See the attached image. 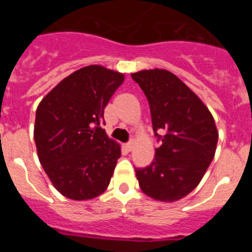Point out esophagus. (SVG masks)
<instances>
[{"instance_id": "34e87169", "label": "esophagus", "mask_w": 252, "mask_h": 252, "mask_svg": "<svg viewBox=\"0 0 252 252\" xmlns=\"http://www.w3.org/2000/svg\"><path fill=\"white\" fill-rule=\"evenodd\" d=\"M133 145H135V142L130 141V142H127V144H125V149H126L127 151H131L133 149Z\"/></svg>"}]
</instances>
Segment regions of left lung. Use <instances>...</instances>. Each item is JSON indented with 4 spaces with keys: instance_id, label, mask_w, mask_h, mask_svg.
<instances>
[{
    "instance_id": "left-lung-1",
    "label": "left lung",
    "mask_w": 252,
    "mask_h": 252,
    "mask_svg": "<svg viewBox=\"0 0 252 252\" xmlns=\"http://www.w3.org/2000/svg\"><path fill=\"white\" fill-rule=\"evenodd\" d=\"M149 101L160 148L146 168H135L139 186L157 201L174 202L199 184L217 146L213 116L177 75L165 69L131 74Z\"/></svg>"
}]
</instances>
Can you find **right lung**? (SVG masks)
<instances>
[{
	"label": "right lung",
	"instance_id": "right-lung-1",
	"mask_svg": "<svg viewBox=\"0 0 252 252\" xmlns=\"http://www.w3.org/2000/svg\"><path fill=\"white\" fill-rule=\"evenodd\" d=\"M124 79L104 66H84L64 78L37 106V157L53 186L69 199H92L110 184L121 149L101 124L104 107Z\"/></svg>",
	"mask_w": 252,
	"mask_h": 252
}]
</instances>
